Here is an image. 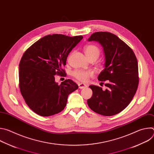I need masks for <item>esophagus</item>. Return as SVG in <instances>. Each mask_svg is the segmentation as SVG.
Here are the masks:
<instances>
[{"label": "esophagus", "mask_w": 154, "mask_h": 154, "mask_svg": "<svg viewBox=\"0 0 154 154\" xmlns=\"http://www.w3.org/2000/svg\"><path fill=\"white\" fill-rule=\"evenodd\" d=\"M87 87V85L84 84V83H79V88L80 89H83V88H86Z\"/></svg>", "instance_id": "esophagus-1"}]
</instances>
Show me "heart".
<instances>
[{"instance_id": "b5f03b06", "label": "heart", "mask_w": 154, "mask_h": 154, "mask_svg": "<svg viewBox=\"0 0 154 154\" xmlns=\"http://www.w3.org/2000/svg\"><path fill=\"white\" fill-rule=\"evenodd\" d=\"M85 53L89 59L92 58H97L100 55V49L95 45H87L84 48ZM72 75L78 80L82 82H86L93 75V72L91 71H85L78 69L73 72Z\"/></svg>"}]
</instances>
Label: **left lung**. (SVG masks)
Wrapping results in <instances>:
<instances>
[{
  "label": "left lung",
  "instance_id": "left-lung-1",
  "mask_svg": "<svg viewBox=\"0 0 154 154\" xmlns=\"http://www.w3.org/2000/svg\"><path fill=\"white\" fill-rule=\"evenodd\" d=\"M88 41L99 42L105 55L104 69L98 80L105 81L107 88L90 85L92 97L88 99L89 107L103 116H113L125 109L138 88V65L137 57L127 44L116 35L106 32L93 33Z\"/></svg>",
  "mask_w": 154,
  "mask_h": 154
}]
</instances>
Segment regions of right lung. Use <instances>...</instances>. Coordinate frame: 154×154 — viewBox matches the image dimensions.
I'll return each instance as SVG.
<instances>
[{"label": "right lung", "mask_w": 154, "mask_h": 154, "mask_svg": "<svg viewBox=\"0 0 154 154\" xmlns=\"http://www.w3.org/2000/svg\"><path fill=\"white\" fill-rule=\"evenodd\" d=\"M61 34L49 35L39 39L23 54L19 63V88L29 108L41 116L61 112L69 94L78 89L72 80L58 85L57 75L66 74L63 67L69 54L82 39Z\"/></svg>", "instance_id": "obj_1"}]
</instances>
